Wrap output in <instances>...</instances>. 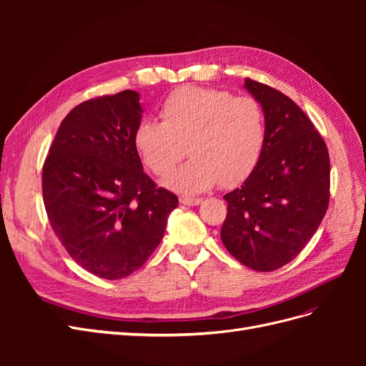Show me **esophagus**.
<instances>
[{
    "label": "esophagus",
    "instance_id": "34e87169",
    "mask_svg": "<svg viewBox=\"0 0 366 366\" xmlns=\"http://www.w3.org/2000/svg\"><path fill=\"white\" fill-rule=\"evenodd\" d=\"M203 198H198V197H183L180 198V203L186 204V206H198L202 204Z\"/></svg>",
    "mask_w": 366,
    "mask_h": 366
}]
</instances>
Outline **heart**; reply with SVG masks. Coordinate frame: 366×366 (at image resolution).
Instances as JSON below:
<instances>
[{"instance_id": "1", "label": "heart", "mask_w": 366, "mask_h": 366, "mask_svg": "<svg viewBox=\"0 0 366 366\" xmlns=\"http://www.w3.org/2000/svg\"><path fill=\"white\" fill-rule=\"evenodd\" d=\"M159 114L162 124L140 122L132 143L140 162L157 177L168 175L187 147L191 160L164 180L169 189L194 195L219 183L232 187L257 169L267 140L257 99L184 85L166 96Z\"/></svg>"}]
</instances>
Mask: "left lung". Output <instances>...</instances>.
Listing matches in <instances>:
<instances>
[{
	"mask_svg": "<svg viewBox=\"0 0 366 366\" xmlns=\"http://www.w3.org/2000/svg\"><path fill=\"white\" fill-rule=\"evenodd\" d=\"M261 104L267 140L257 169L224 195L221 239L241 264L273 272L312 239L330 202V157L322 136L289 96L246 79Z\"/></svg>",
	"mask_w": 366,
	"mask_h": 366,
	"instance_id": "left-lung-1",
	"label": "left lung"
}]
</instances>
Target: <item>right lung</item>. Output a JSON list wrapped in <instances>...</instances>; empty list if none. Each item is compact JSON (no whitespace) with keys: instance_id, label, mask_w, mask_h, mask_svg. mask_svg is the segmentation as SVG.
<instances>
[{"instance_id":"add662e5","label":"right lung","mask_w":366,"mask_h":366,"mask_svg":"<svg viewBox=\"0 0 366 366\" xmlns=\"http://www.w3.org/2000/svg\"><path fill=\"white\" fill-rule=\"evenodd\" d=\"M140 119L137 92L88 99L61 122L44 162L42 197L54 235L104 280L140 269L179 206L143 172L132 143Z\"/></svg>"}]
</instances>
